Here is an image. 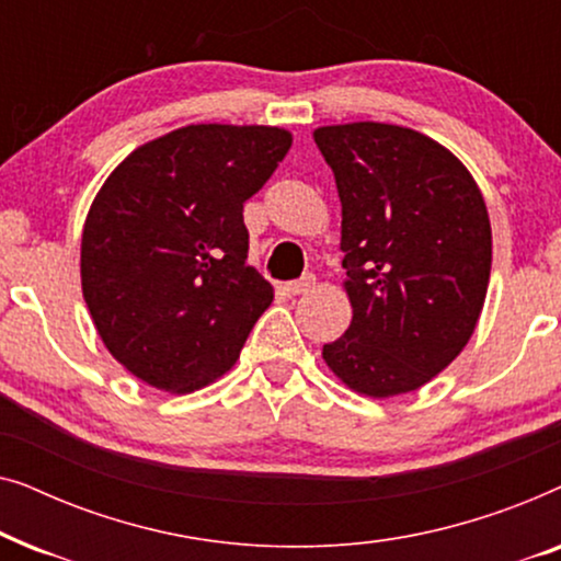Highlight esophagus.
Returning <instances> with one entry per match:
<instances>
[{"mask_svg":"<svg viewBox=\"0 0 561 561\" xmlns=\"http://www.w3.org/2000/svg\"><path fill=\"white\" fill-rule=\"evenodd\" d=\"M311 288H313V275H304V278H298V280L283 283V290H286L288 296H301V294H306V290H311Z\"/></svg>","mask_w":561,"mask_h":561,"instance_id":"1","label":"esophagus"}]
</instances>
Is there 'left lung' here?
<instances>
[{
  "mask_svg": "<svg viewBox=\"0 0 561 561\" xmlns=\"http://www.w3.org/2000/svg\"><path fill=\"white\" fill-rule=\"evenodd\" d=\"M313 140L340 191L352 304L347 332L321 355L357 393H411L480 319L493 260L485 202L470 171L416 129L352 122Z\"/></svg>",
  "mask_w": 561,
  "mask_h": 561,
  "instance_id": "obj_1",
  "label": "left lung"
}]
</instances>
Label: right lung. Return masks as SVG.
I'll list each match as a JSON object with an SVG mask.
<instances>
[{
    "label": "right lung",
    "mask_w": 561,
    "mask_h": 561,
    "mask_svg": "<svg viewBox=\"0 0 561 561\" xmlns=\"http://www.w3.org/2000/svg\"><path fill=\"white\" fill-rule=\"evenodd\" d=\"M290 148L278 127L188 125L137 148L91 204L81 286L114 359L191 393L225 375L273 286L248 265L242 206Z\"/></svg>",
    "instance_id": "add662e5"
}]
</instances>
